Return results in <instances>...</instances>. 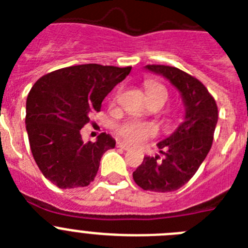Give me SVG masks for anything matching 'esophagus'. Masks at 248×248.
Listing matches in <instances>:
<instances>
[{
  "label": "esophagus",
  "mask_w": 248,
  "mask_h": 248,
  "mask_svg": "<svg viewBox=\"0 0 248 248\" xmlns=\"http://www.w3.org/2000/svg\"><path fill=\"white\" fill-rule=\"evenodd\" d=\"M117 146H118V148L123 149V150H129V149H130V146L126 145V144H124V143H122V141L117 143Z\"/></svg>",
  "instance_id": "34e87169"
}]
</instances>
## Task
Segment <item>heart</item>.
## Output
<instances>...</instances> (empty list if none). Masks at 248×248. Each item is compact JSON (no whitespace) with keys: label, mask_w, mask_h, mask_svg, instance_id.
Segmentation results:
<instances>
[{"label":"heart","mask_w":248,"mask_h":248,"mask_svg":"<svg viewBox=\"0 0 248 248\" xmlns=\"http://www.w3.org/2000/svg\"><path fill=\"white\" fill-rule=\"evenodd\" d=\"M145 87L149 99L163 98L164 100H166V98H168V91L161 83L149 80ZM117 133L120 138H123L128 143L140 144L149 138L155 137L157 133V128L151 123H144L139 122V120H126L118 126Z\"/></svg>","instance_id":"heart-1"}]
</instances>
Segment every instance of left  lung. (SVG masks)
I'll list each match as a JSON object with an SVG mask.
<instances>
[{
    "mask_svg": "<svg viewBox=\"0 0 248 248\" xmlns=\"http://www.w3.org/2000/svg\"><path fill=\"white\" fill-rule=\"evenodd\" d=\"M145 68L164 76L176 87L186 111L179 128L157 143L163 159L144 156L141 165L133 172V179L148 191H175L194 176L209 154L218 119L217 105L200 80L179 68L160 64Z\"/></svg>",
    "mask_w": 248,
    "mask_h": 248,
    "instance_id": "8db88e82",
    "label": "left lung"
}]
</instances>
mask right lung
Here are the masks:
<instances>
[{
	"mask_svg": "<svg viewBox=\"0 0 248 248\" xmlns=\"http://www.w3.org/2000/svg\"><path fill=\"white\" fill-rule=\"evenodd\" d=\"M131 67L72 65L45 74L33 84L26 103V129L33 159L46 179L59 189L88 186L100 159L115 140L109 134L84 143L80 129Z\"/></svg>",
	"mask_w": 248,
	"mask_h": 248,
	"instance_id": "obj_1",
	"label": "right lung"
}]
</instances>
